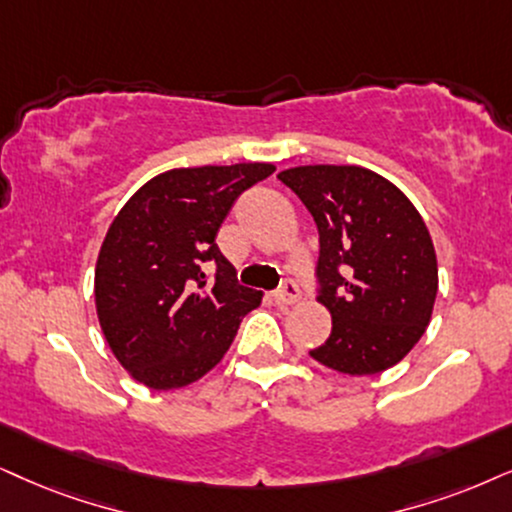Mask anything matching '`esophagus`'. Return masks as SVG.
Here are the masks:
<instances>
[{
    "instance_id": "34e87169",
    "label": "esophagus",
    "mask_w": 512,
    "mask_h": 512,
    "mask_svg": "<svg viewBox=\"0 0 512 512\" xmlns=\"http://www.w3.org/2000/svg\"><path fill=\"white\" fill-rule=\"evenodd\" d=\"M297 300H300V288H297L295 281H286L274 293V302L278 307H290V304H295Z\"/></svg>"
}]
</instances>
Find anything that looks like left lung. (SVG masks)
Segmentation results:
<instances>
[{"instance_id":"obj_1","label":"left lung","mask_w":512,"mask_h":512,"mask_svg":"<svg viewBox=\"0 0 512 512\" xmlns=\"http://www.w3.org/2000/svg\"><path fill=\"white\" fill-rule=\"evenodd\" d=\"M278 179L319 229L316 283L333 331L309 354L349 375L394 366L423 338L437 297L435 245L423 217L366 167L304 165Z\"/></svg>"}]
</instances>
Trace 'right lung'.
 Segmentation results:
<instances>
[{"label":"right lung","mask_w":512,"mask_h":512,"mask_svg":"<svg viewBox=\"0 0 512 512\" xmlns=\"http://www.w3.org/2000/svg\"><path fill=\"white\" fill-rule=\"evenodd\" d=\"M269 163L181 167L127 200L94 276L101 331L134 380L177 390L215 368L262 293L238 283L215 238Z\"/></svg>","instance_id":"add662e5"}]
</instances>
